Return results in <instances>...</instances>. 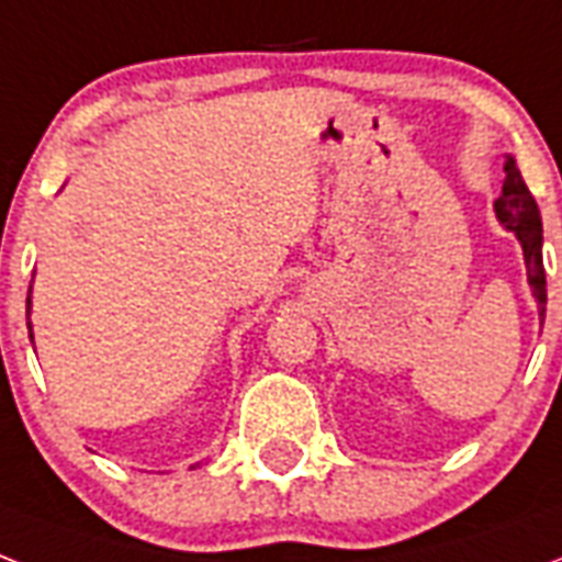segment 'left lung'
I'll use <instances>...</instances> for the list:
<instances>
[{"mask_svg":"<svg viewBox=\"0 0 562 562\" xmlns=\"http://www.w3.org/2000/svg\"><path fill=\"white\" fill-rule=\"evenodd\" d=\"M504 187L502 195L495 199V216L507 232L516 234L525 251V269H528V284L533 290V299L539 304V316H546V267H542V220L539 207L530 195L528 184L521 181V172L516 160L507 158L504 164Z\"/></svg>","mask_w":562,"mask_h":562,"instance_id":"obj_1","label":"left lung"}]
</instances>
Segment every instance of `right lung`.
<instances>
[{
  "instance_id": "right-lung-1",
  "label": "right lung",
  "mask_w": 562,
  "mask_h": 562,
  "mask_svg": "<svg viewBox=\"0 0 562 562\" xmlns=\"http://www.w3.org/2000/svg\"><path fill=\"white\" fill-rule=\"evenodd\" d=\"M25 304H29V311H32V286H29V299H25ZM29 330H32V322H29Z\"/></svg>"
}]
</instances>
